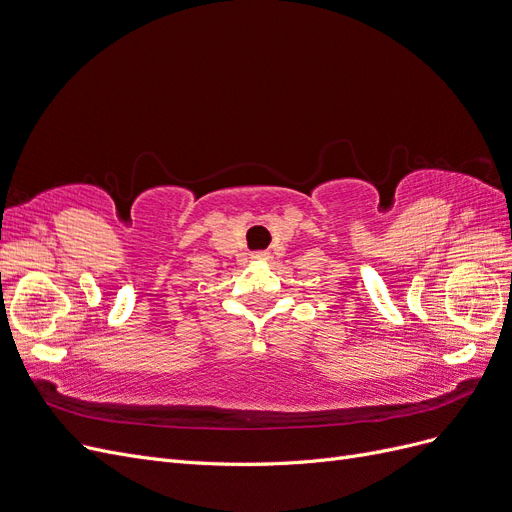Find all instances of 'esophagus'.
Listing matches in <instances>:
<instances>
[{
    "mask_svg": "<svg viewBox=\"0 0 512 512\" xmlns=\"http://www.w3.org/2000/svg\"><path fill=\"white\" fill-rule=\"evenodd\" d=\"M255 261H268L270 259V253L268 251H257L251 255Z\"/></svg>",
    "mask_w": 512,
    "mask_h": 512,
    "instance_id": "esophagus-1",
    "label": "esophagus"
}]
</instances>
